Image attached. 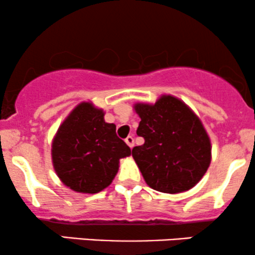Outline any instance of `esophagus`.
Here are the masks:
<instances>
[{"instance_id": "esophagus-1", "label": "esophagus", "mask_w": 255, "mask_h": 255, "mask_svg": "<svg viewBox=\"0 0 255 255\" xmlns=\"http://www.w3.org/2000/svg\"><path fill=\"white\" fill-rule=\"evenodd\" d=\"M125 141H126V144L129 146L130 148H133V146H134V139H133V136H130V135L127 136V137H126Z\"/></svg>"}]
</instances>
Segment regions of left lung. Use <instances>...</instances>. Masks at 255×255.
<instances>
[{"mask_svg": "<svg viewBox=\"0 0 255 255\" xmlns=\"http://www.w3.org/2000/svg\"><path fill=\"white\" fill-rule=\"evenodd\" d=\"M134 108L141 119L136 134L145 142L131 156L146 183L170 194L194 187L211 163V142L198 116L172 96Z\"/></svg>", "mask_w": 255, "mask_h": 255, "instance_id": "obj_1", "label": "left lung"}]
</instances>
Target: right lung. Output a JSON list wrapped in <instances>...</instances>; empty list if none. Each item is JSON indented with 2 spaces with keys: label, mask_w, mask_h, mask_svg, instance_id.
I'll use <instances>...</instances> for the list:
<instances>
[{
  "label": "right lung",
  "mask_w": 255,
  "mask_h": 255,
  "mask_svg": "<svg viewBox=\"0 0 255 255\" xmlns=\"http://www.w3.org/2000/svg\"><path fill=\"white\" fill-rule=\"evenodd\" d=\"M51 154L67 187L93 194L113 182L120 159L129 156L130 148L116 135V126L104 121L103 110L84 102L60 126Z\"/></svg>",
  "instance_id": "add662e5"
}]
</instances>
